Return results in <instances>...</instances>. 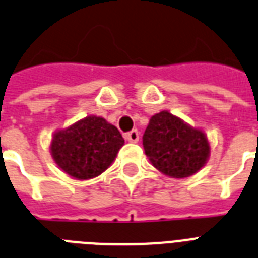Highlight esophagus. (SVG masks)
I'll return each mask as SVG.
<instances>
[{
	"label": "esophagus",
	"instance_id": "esophagus-1",
	"mask_svg": "<svg viewBox=\"0 0 258 258\" xmlns=\"http://www.w3.org/2000/svg\"><path fill=\"white\" fill-rule=\"evenodd\" d=\"M125 139L130 143H138L139 142V133H138V130H133V131H130L127 135H125Z\"/></svg>",
	"mask_w": 258,
	"mask_h": 258
}]
</instances>
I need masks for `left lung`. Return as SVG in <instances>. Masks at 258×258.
Wrapping results in <instances>:
<instances>
[{"mask_svg":"<svg viewBox=\"0 0 258 258\" xmlns=\"http://www.w3.org/2000/svg\"><path fill=\"white\" fill-rule=\"evenodd\" d=\"M143 147L151 164L163 175L175 179L199 172L211 154L203 130L195 128L165 110L151 116L143 135Z\"/></svg>","mask_w":258,"mask_h":258,"instance_id":"8db88e82","label":"left lung"}]
</instances>
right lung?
Masks as SVG:
<instances>
[{"label": "right lung", "instance_id": "1", "mask_svg": "<svg viewBox=\"0 0 258 258\" xmlns=\"http://www.w3.org/2000/svg\"><path fill=\"white\" fill-rule=\"evenodd\" d=\"M124 139L114 124L90 115L63 130H56L50 144L54 162L77 180L99 176L112 164Z\"/></svg>", "mask_w": 258, "mask_h": 258}]
</instances>
